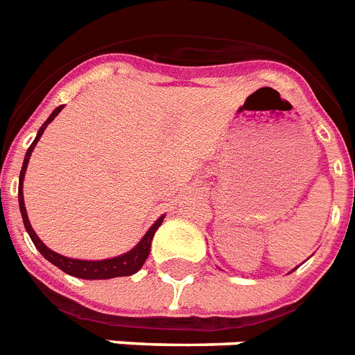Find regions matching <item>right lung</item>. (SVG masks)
<instances>
[{"instance_id": "right-lung-1", "label": "right lung", "mask_w": 355, "mask_h": 355, "mask_svg": "<svg viewBox=\"0 0 355 355\" xmlns=\"http://www.w3.org/2000/svg\"><path fill=\"white\" fill-rule=\"evenodd\" d=\"M62 107L64 106H58L55 112L51 113L49 119L42 124V128L38 130V135L36 139L33 141V144L29 146L27 150V154H25V159H24V166H21V172H19V187H18V200H19V212H21V218H24V225L29 232L31 240L33 243L36 245L40 253L44 254L47 260H49L53 266L56 268H60L64 273L67 275H73V277H78V279H86V280H102V279H115V277H130V275L137 273L139 269L143 268V263L146 262V258L150 254V248H152V238H154L155 231L159 229V225L163 223V218H157V222L154 225L150 227L146 234L141 238V242L128 251V253L121 254V257H115V258H106V260H76V258H67V257H62V254L55 253V251H51L47 245H45L42 240L38 238V234L34 232V229L31 227L29 222V216H27V209H25V201H24V178H25V170H27V164H29L31 159V154H33L34 146L36 143L40 141L42 137V133L44 130L47 128V124L53 121V119L62 112Z\"/></svg>"}]
</instances>
